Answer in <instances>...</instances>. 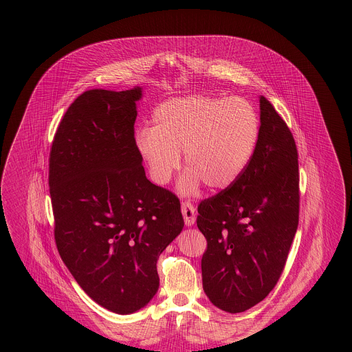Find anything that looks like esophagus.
Listing matches in <instances>:
<instances>
[{"label": "esophagus", "instance_id": "esophagus-1", "mask_svg": "<svg viewBox=\"0 0 352 352\" xmlns=\"http://www.w3.org/2000/svg\"><path fill=\"white\" fill-rule=\"evenodd\" d=\"M182 212L184 217L186 226H192L197 221V214H195V207L190 201H183L182 203Z\"/></svg>", "mask_w": 352, "mask_h": 352}]
</instances>
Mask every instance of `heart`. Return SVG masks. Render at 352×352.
Listing matches in <instances>:
<instances>
[{
	"mask_svg": "<svg viewBox=\"0 0 352 352\" xmlns=\"http://www.w3.org/2000/svg\"><path fill=\"white\" fill-rule=\"evenodd\" d=\"M260 137V118L243 98L188 96L161 102L151 129L135 134V145L151 180L166 184L180 166L188 170L180 192L194 194L201 183L212 191L232 187L247 170Z\"/></svg>",
	"mask_w": 352,
	"mask_h": 352,
	"instance_id": "b5f03b06",
	"label": "heart"
}]
</instances>
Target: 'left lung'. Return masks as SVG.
I'll use <instances>...</instances> for the list:
<instances>
[{"mask_svg": "<svg viewBox=\"0 0 352 352\" xmlns=\"http://www.w3.org/2000/svg\"><path fill=\"white\" fill-rule=\"evenodd\" d=\"M207 240L203 290L214 306L241 313L278 283L298 228L296 141L274 105L260 96V137L244 175L198 206Z\"/></svg>", "mask_w": 352, "mask_h": 352, "instance_id": "8db88e82", "label": "left lung"}]
</instances>
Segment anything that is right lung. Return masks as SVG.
<instances>
[{"label":"right lung","mask_w":352,"mask_h":352,"mask_svg":"<svg viewBox=\"0 0 352 352\" xmlns=\"http://www.w3.org/2000/svg\"><path fill=\"white\" fill-rule=\"evenodd\" d=\"M142 89H92L63 115L50 151L58 252L102 307L130 314L155 296L157 260L180 234V201L151 183L135 145Z\"/></svg>","instance_id":"right-lung-1"}]
</instances>
